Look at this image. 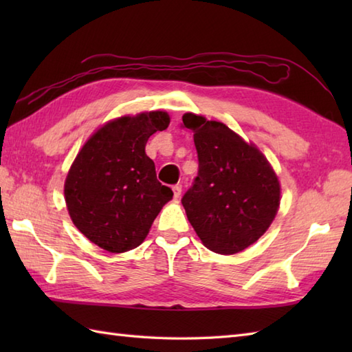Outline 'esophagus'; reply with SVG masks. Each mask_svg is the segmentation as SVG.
<instances>
[{"label":"esophagus","mask_w":352,"mask_h":352,"mask_svg":"<svg viewBox=\"0 0 352 352\" xmlns=\"http://www.w3.org/2000/svg\"><path fill=\"white\" fill-rule=\"evenodd\" d=\"M172 190H174V197L178 199L182 197V186L180 184H175L174 188H172Z\"/></svg>","instance_id":"obj_1"}]
</instances>
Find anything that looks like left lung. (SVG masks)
Instances as JSON below:
<instances>
[{
  "label": "left lung",
  "mask_w": 352,
  "mask_h": 352,
  "mask_svg": "<svg viewBox=\"0 0 352 352\" xmlns=\"http://www.w3.org/2000/svg\"><path fill=\"white\" fill-rule=\"evenodd\" d=\"M193 131L198 175L183 207L208 250L236 254L266 233L280 207V182L260 149L226 124L186 113Z\"/></svg>",
  "instance_id": "obj_1"
}]
</instances>
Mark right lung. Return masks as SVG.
Here are the masks:
<instances>
[{
	"instance_id": "right-lung-1",
	"label": "right lung",
	"mask_w": 352,
	"mask_h": 352,
	"mask_svg": "<svg viewBox=\"0 0 352 352\" xmlns=\"http://www.w3.org/2000/svg\"><path fill=\"white\" fill-rule=\"evenodd\" d=\"M166 111L122 116L96 130L68 172L65 201L71 219L89 241L109 252L136 248L172 190L155 175L145 145L168 129Z\"/></svg>"
}]
</instances>
